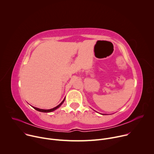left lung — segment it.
Returning a JSON list of instances; mask_svg holds the SVG:
<instances>
[{
	"mask_svg": "<svg viewBox=\"0 0 154 154\" xmlns=\"http://www.w3.org/2000/svg\"><path fill=\"white\" fill-rule=\"evenodd\" d=\"M101 115H104V114H101Z\"/></svg>",
	"mask_w": 154,
	"mask_h": 154,
	"instance_id": "1",
	"label": "left lung"
}]
</instances>
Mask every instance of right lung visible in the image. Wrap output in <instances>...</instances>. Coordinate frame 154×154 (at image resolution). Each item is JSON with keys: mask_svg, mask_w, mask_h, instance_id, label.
<instances>
[{"mask_svg": "<svg viewBox=\"0 0 154 154\" xmlns=\"http://www.w3.org/2000/svg\"><path fill=\"white\" fill-rule=\"evenodd\" d=\"M64 100H65V97H64V99H63V100L58 105H57V106H55V107H54V108H51V109H40V108H36V107H35V106H32L34 109H35L36 110H37V111H38V112H43V113H49V112H53V111H54V110H55V109H57V108H58L63 103V102H64Z\"/></svg>", "mask_w": 154, "mask_h": 154, "instance_id": "1", "label": "right lung"}]
</instances>
